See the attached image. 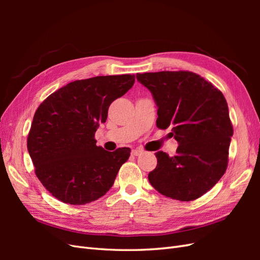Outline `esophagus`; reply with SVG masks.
Instances as JSON below:
<instances>
[{
	"mask_svg": "<svg viewBox=\"0 0 260 260\" xmlns=\"http://www.w3.org/2000/svg\"><path fill=\"white\" fill-rule=\"evenodd\" d=\"M131 154H132L133 156H139V155H141V154H143V151H141V149L136 148V149H132Z\"/></svg>",
	"mask_w": 260,
	"mask_h": 260,
	"instance_id": "obj_1",
	"label": "esophagus"
}]
</instances>
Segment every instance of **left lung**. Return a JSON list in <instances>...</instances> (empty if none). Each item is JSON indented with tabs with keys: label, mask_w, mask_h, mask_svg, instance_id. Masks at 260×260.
Listing matches in <instances>:
<instances>
[{
	"label": "left lung",
	"mask_w": 260,
	"mask_h": 260,
	"mask_svg": "<svg viewBox=\"0 0 260 260\" xmlns=\"http://www.w3.org/2000/svg\"><path fill=\"white\" fill-rule=\"evenodd\" d=\"M158 107L157 128L167 129L179 146L170 157L155 153L156 168L148 181L156 191L190 202L208 192L228 167L233 128L221 91L192 72L137 74Z\"/></svg>",
	"instance_id": "8db88e82"
}]
</instances>
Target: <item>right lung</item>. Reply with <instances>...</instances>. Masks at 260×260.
I'll list each match as a JSON object with an SVG mask.
<instances>
[{
  "label": "right lung",
  "instance_id": "right-lung-1",
  "mask_svg": "<svg viewBox=\"0 0 260 260\" xmlns=\"http://www.w3.org/2000/svg\"><path fill=\"white\" fill-rule=\"evenodd\" d=\"M135 75L76 80L38 107L27 139L35 172L58 201L84 205L105 195L131 149L107 152L94 135L107 119L108 107L127 93Z\"/></svg>",
  "mask_w": 260,
  "mask_h": 260
}]
</instances>
